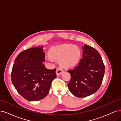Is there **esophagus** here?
Returning a JSON list of instances; mask_svg holds the SVG:
<instances>
[{"label":"esophagus","instance_id":"34e87169","mask_svg":"<svg viewBox=\"0 0 121 121\" xmlns=\"http://www.w3.org/2000/svg\"><path fill=\"white\" fill-rule=\"evenodd\" d=\"M64 72V69L61 67H58L56 69V73L57 76L60 75L62 74V73Z\"/></svg>","mask_w":121,"mask_h":121}]
</instances>
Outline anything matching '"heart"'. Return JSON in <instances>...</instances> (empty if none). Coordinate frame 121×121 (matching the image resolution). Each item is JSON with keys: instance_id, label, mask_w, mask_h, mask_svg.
Wrapping results in <instances>:
<instances>
[{"instance_id": "1", "label": "heart", "mask_w": 121, "mask_h": 121, "mask_svg": "<svg viewBox=\"0 0 121 121\" xmlns=\"http://www.w3.org/2000/svg\"><path fill=\"white\" fill-rule=\"evenodd\" d=\"M81 51L78 46L64 44L53 47L49 51V56L53 60H60L65 68H72L77 65L81 57Z\"/></svg>"}]
</instances>
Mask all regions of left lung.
Returning <instances> with one entry per match:
<instances>
[{"mask_svg": "<svg viewBox=\"0 0 121 121\" xmlns=\"http://www.w3.org/2000/svg\"><path fill=\"white\" fill-rule=\"evenodd\" d=\"M83 57L78 65L68 71L71 80L69 91L78 97H85L96 92L103 80L105 67L98 51L87 44L82 46Z\"/></svg>", "mask_w": 121, "mask_h": 121, "instance_id": "1", "label": "left lung"}]
</instances>
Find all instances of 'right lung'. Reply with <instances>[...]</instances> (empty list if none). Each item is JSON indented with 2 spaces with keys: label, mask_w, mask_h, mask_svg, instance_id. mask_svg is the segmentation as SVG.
Here are the masks:
<instances>
[{
  "label": "right lung",
  "mask_w": 121,
  "mask_h": 121,
  "mask_svg": "<svg viewBox=\"0 0 121 121\" xmlns=\"http://www.w3.org/2000/svg\"><path fill=\"white\" fill-rule=\"evenodd\" d=\"M43 47L25 50L17 56L11 73L12 83L17 92L31 101L41 100L48 94L56 69H48L45 61Z\"/></svg>",
  "instance_id": "add662e5"
}]
</instances>
